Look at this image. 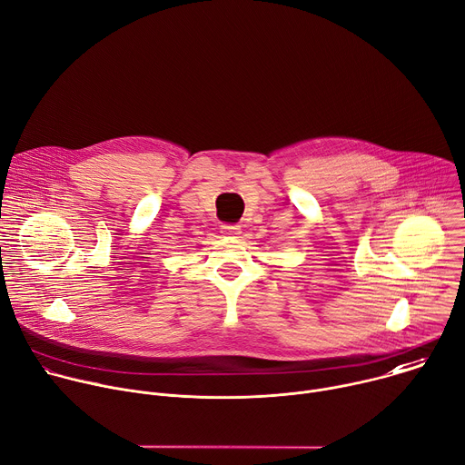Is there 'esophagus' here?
Instances as JSON below:
<instances>
[{"label": "esophagus", "mask_w": 465, "mask_h": 465, "mask_svg": "<svg viewBox=\"0 0 465 465\" xmlns=\"http://www.w3.org/2000/svg\"><path fill=\"white\" fill-rule=\"evenodd\" d=\"M221 230H223L224 235H230V237L241 233V226H237V224H223Z\"/></svg>", "instance_id": "34e87169"}]
</instances>
